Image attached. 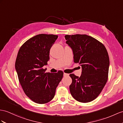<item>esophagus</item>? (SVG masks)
<instances>
[{
    "label": "esophagus",
    "instance_id": "1",
    "mask_svg": "<svg viewBox=\"0 0 123 123\" xmlns=\"http://www.w3.org/2000/svg\"><path fill=\"white\" fill-rule=\"evenodd\" d=\"M64 77H68V76H69V74L64 73Z\"/></svg>",
    "mask_w": 123,
    "mask_h": 123
}]
</instances>
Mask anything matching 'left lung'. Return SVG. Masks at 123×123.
I'll list each match as a JSON object with an SVG mask.
<instances>
[{
    "instance_id": "1",
    "label": "left lung",
    "mask_w": 123,
    "mask_h": 123,
    "mask_svg": "<svg viewBox=\"0 0 123 123\" xmlns=\"http://www.w3.org/2000/svg\"><path fill=\"white\" fill-rule=\"evenodd\" d=\"M66 42L74 54V62L82 68L80 77L70 74V92L77 101L87 103L100 94L108 78L110 60L106 48L86 34L66 35Z\"/></svg>"
}]
</instances>
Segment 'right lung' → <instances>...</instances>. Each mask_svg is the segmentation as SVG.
I'll list each match as a JSON object with an SVG mask.
<instances>
[{
    "label": "right lung",
    "mask_w": 123,
    "mask_h": 123,
    "mask_svg": "<svg viewBox=\"0 0 123 123\" xmlns=\"http://www.w3.org/2000/svg\"><path fill=\"white\" fill-rule=\"evenodd\" d=\"M58 35L41 34L30 38L19 50L15 63L19 82L25 94L34 102L51 101L64 73H45L43 67L49 60V50Z\"/></svg>",
    "instance_id": "right-lung-1"
}]
</instances>
